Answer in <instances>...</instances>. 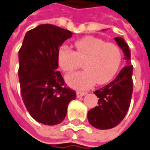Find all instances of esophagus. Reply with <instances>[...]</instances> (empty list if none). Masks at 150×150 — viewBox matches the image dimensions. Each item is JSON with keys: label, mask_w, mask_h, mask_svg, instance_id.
I'll return each instance as SVG.
<instances>
[{"label": "esophagus", "mask_w": 150, "mask_h": 150, "mask_svg": "<svg viewBox=\"0 0 150 150\" xmlns=\"http://www.w3.org/2000/svg\"><path fill=\"white\" fill-rule=\"evenodd\" d=\"M87 94V92H84V91H77L76 92V96L77 97H81V96H85Z\"/></svg>", "instance_id": "34e87169"}]
</instances>
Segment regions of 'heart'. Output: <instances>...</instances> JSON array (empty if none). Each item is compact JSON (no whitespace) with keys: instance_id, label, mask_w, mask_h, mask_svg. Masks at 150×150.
I'll return each mask as SVG.
<instances>
[{"instance_id":"b5f03b06","label":"heart","mask_w":150,"mask_h":150,"mask_svg":"<svg viewBox=\"0 0 150 150\" xmlns=\"http://www.w3.org/2000/svg\"><path fill=\"white\" fill-rule=\"evenodd\" d=\"M75 50L62 45L58 51V63L65 72L79 69L83 62L85 70L70 74L66 82L77 90H85L95 83L104 85L116 75L122 62L121 50L104 40L85 36L75 43Z\"/></svg>"}]
</instances>
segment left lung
<instances>
[{
    "mask_svg": "<svg viewBox=\"0 0 150 150\" xmlns=\"http://www.w3.org/2000/svg\"><path fill=\"white\" fill-rule=\"evenodd\" d=\"M115 40L123 50L125 59H130L129 49L124 39L116 37ZM128 64L113 81L94 92L99 98L98 105L88 111L87 117L90 124L96 129L114 128L126 115L133 93V65Z\"/></svg>",
    "mask_w": 150,
    "mask_h": 150,
    "instance_id": "left-lung-1",
    "label": "left lung"
}]
</instances>
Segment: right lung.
<instances>
[{"label": "right lung", "instance_id": "add662e5", "mask_svg": "<svg viewBox=\"0 0 150 150\" xmlns=\"http://www.w3.org/2000/svg\"><path fill=\"white\" fill-rule=\"evenodd\" d=\"M71 36L68 30L40 25L26 32L19 50L21 97L31 117L43 125L61 123L76 98L57 70L59 47Z\"/></svg>", "mask_w": 150, "mask_h": 150}]
</instances>
